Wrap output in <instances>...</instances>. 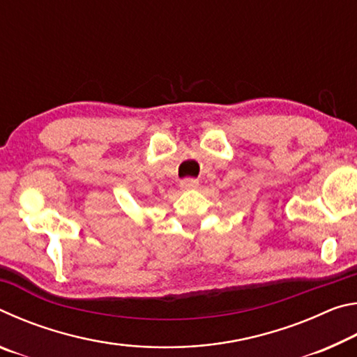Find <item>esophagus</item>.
<instances>
[{"mask_svg": "<svg viewBox=\"0 0 357 357\" xmlns=\"http://www.w3.org/2000/svg\"><path fill=\"white\" fill-rule=\"evenodd\" d=\"M179 185H181V189H184V190L195 189V187L198 185V181H197V179H193V178H185V179L181 181Z\"/></svg>", "mask_w": 357, "mask_h": 357, "instance_id": "1", "label": "esophagus"}]
</instances>
